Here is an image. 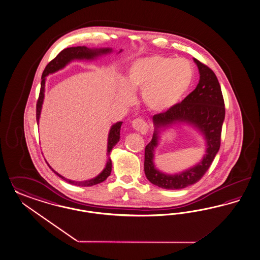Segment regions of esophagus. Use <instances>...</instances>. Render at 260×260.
Returning a JSON list of instances; mask_svg holds the SVG:
<instances>
[{
  "label": "esophagus",
  "mask_w": 260,
  "mask_h": 260,
  "mask_svg": "<svg viewBox=\"0 0 260 260\" xmlns=\"http://www.w3.org/2000/svg\"><path fill=\"white\" fill-rule=\"evenodd\" d=\"M132 124H133V127L135 128V131L141 133L142 135H145L148 131V125L142 119H139V118L135 119Z\"/></svg>",
  "instance_id": "34e87169"
}]
</instances>
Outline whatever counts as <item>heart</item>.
Here are the masks:
<instances>
[{"mask_svg": "<svg viewBox=\"0 0 260 260\" xmlns=\"http://www.w3.org/2000/svg\"><path fill=\"white\" fill-rule=\"evenodd\" d=\"M194 80L188 60L163 55L138 58L131 64L125 85L120 97L125 105L134 102L132 92L141 90L144 105L155 113H166L176 108L186 95Z\"/></svg>", "mask_w": 260, "mask_h": 260, "instance_id": "heart-1", "label": "heart"}]
</instances>
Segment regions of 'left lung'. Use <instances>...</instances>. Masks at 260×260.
I'll list each match as a JSON object with an SVG mask.
<instances>
[{
  "label": "left lung",
  "instance_id": "left-lung-1",
  "mask_svg": "<svg viewBox=\"0 0 260 260\" xmlns=\"http://www.w3.org/2000/svg\"><path fill=\"white\" fill-rule=\"evenodd\" d=\"M194 61L200 73L197 87L169 112L152 116L154 132L152 141L145 148L144 171L147 179L161 188L176 190L196 183L208 170L220 149L224 120V103L221 86L214 72L196 58ZM176 123L191 125L201 133L206 141V154L193 168L170 175L155 167L154 149L159 142L160 133Z\"/></svg>",
  "mask_w": 260,
  "mask_h": 260
}]
</instances>
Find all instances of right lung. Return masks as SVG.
<instances>
[{"mask_svg":"<svg viewBox=\"0 0 260 260\" xmlns=\"http://www.w3.org/2000/svg\"><path fill=\"white\" fill-rule=\"evenodd\" d=\"M113 50L111 48H99V49H91L87 48L85 46H78V47H71V48H67L61 51L59 54H57L52 61L48 63V65L46 66L45 70L43 71L42 74V78H41V88H40V93H39V98L37 100V104H36V121H37V125L39 124V118L41 114V108L43 105V100H44V92H45V82L46 77L49 76L50 74H53L58 70L63 69L68 63L71 62L73 60H93L95 58H97L98 56H101L103 54H108L112 53ZM122 50H120L119 53H121ZM123 124V122H117L116 124L112 125L110 127L109 134H108V159L105 169L102 171L99 174L97 177L93 178V179H87V180H83V181H76V180H71V179H66L62 177L61 175H59L57 172L55 171L49 165V167L52 169L54 174H56L59 178L64 179L65 181L69 182L70 184L74 185H78V186H92V185H96L98 183L103 182L104 180L108 179V176L111 173V167H112V162L109 157L110 152L112 151V148L119 142L120 139V129H121V125Z\"/></svg>","mask_w":260,"mask_h":260,"instance_id":"obj_1","label":"right lung"}]
</instances>
